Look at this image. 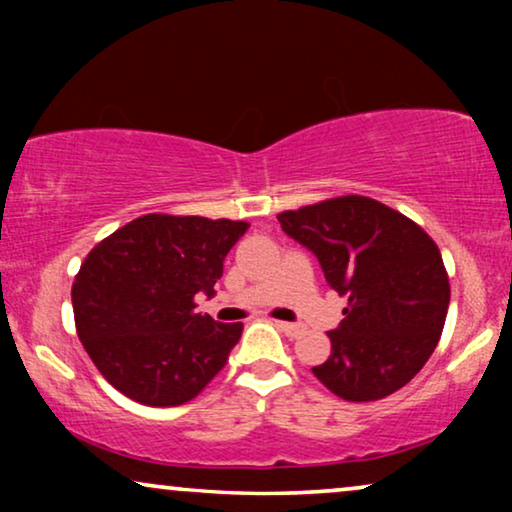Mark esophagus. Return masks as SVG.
I'll list each match as a JSON object with an SVG mask.
<instances>
[{
  "label": "esophagus",
  "mask_w": 512,
  "mask_h": 512,
  "mask_svg": "<svg viewBox=\"0 0 512 512\" xmlns=\"http://www.w3.org/2000/svg\"><path fill=\"white\" fill-rule=\"evenodd\" d=\"M275 324H277L279 331L289 335V338H298V335L303 333V326H300V324H289V321H275Z\"/></svg>",
  "instance_id": "esophagus-1"
}]
</instances>
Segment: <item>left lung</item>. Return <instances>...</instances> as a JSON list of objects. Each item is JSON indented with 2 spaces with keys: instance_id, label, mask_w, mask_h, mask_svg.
Returning a JSON list of instances; mask_svg holds the SVG:
<instances>
[{
  "instance_id": "1",
  "label": "left lung",
  "mask_w": 512,
  "mask_h": 512,
  "mask_svg": "<svg viewBox=\"0 0 512 512\" xmlns=\"http://www.w3.org/2000/svg\"><path fill=\"white\" fill-rule=\"evenodd\" d=\"M282 230L319 258L326 282L347 298L331 356L317 380L345 401H377L405 387L443 333L450 279L438 244L373 198L342 195L277 214Z\"/></svg>"
}]
</instances>
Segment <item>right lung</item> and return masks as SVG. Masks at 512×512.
<instances>
[{"label": "right lung", "instance_id": "right-lung-1", "mask_svg": "<svg viewBox=\"0 0 512 512\" xmlns=\"http://www.w3.org/2000/svg\"><path fill=\"white\" fill-rule=\"evenodd\" d=\"M247 221L144 214L93 247L72 286L76 333L111 387L151 408L193 401L242 324L195 312Z\"/></svg>", "mask_w": 512, "mask_h": 512}]
</instances>
